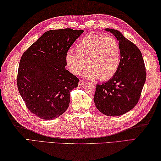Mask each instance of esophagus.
<instances>
[{
    "mask_svg": "<svg viewBox=\"0 0 161 161\" xmlns=\"http://www.w3.org/2000/svg\"><path fill=\"white\" fill-rule=\"evenodd\" d=\"M85 83H86V82H85V80H79V82H78V85H80V86H81V85H85Z\"/></svg>",
    "mask_w": 161,
    "mask_h": 161,
    "instance_id": "obj_1",
    "label": "esophagus"
}]
</instances>
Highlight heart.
<instances>
[{
    "instance_id": "1",
    "label": "heart",
    "mask_w": 161,
    "mask_h": 161,
    "mask_svg": "<svg viewBox=\"0 0 161 161\" xmlns=\"http://www.w3.org/2000/svg\"><path fill=\"white\" fill-rule=\"evenodd\" d=\"M120 62L118 42L113 37L90 33L78 43L76 52L65 54V64L73 74L78 75L87 66L83 76L89 79L107 80L115 75Z\"/></svg>"
}]
</instances>
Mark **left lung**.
Instances as JSON below:
<instances>
[{
	"label": "left lung",
	"mask_w": 161,
	"mask_h": 161,
	"mask_svg": "<svg viewBox=\"0 0 161 161\" xmlns=\"http://www.w3.org/2000/svg\"><path fill=\"white\" fill-rule=\"evenodd\" d=\"M119 41L121 58L117 72L110 80L96 85L93 100L96 108L108 116L121 115L139 102L146 79L142 54L119 31L106 29Z\"/></svg>",
	"instance_id": "1"
}]
</instances>
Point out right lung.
<instances>
[{"label": "right lung", "mask_w": 161, "mask_h": 161, "mask_svg": "<svg viewBox=\"0 0 161 161\" xmlns=\"http://www.w3.org/2000/svg\"><path fill=\"white\" fill-rule=\"evenodd\" d=\"M83 30L64 29L44 33L23 53L17 85L26 107L45 120L61 115L78 78L65 69V54Z\"/></svg>", "instance_id": "right-lung-1"}]
</instances>
